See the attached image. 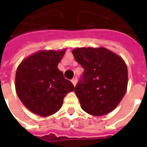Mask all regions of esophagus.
Segmentation results:
<instances>
[{"label": "esophagus", "instance_id": "34e87169", "mask_svg": "<svg viewBox=\"0 0 147 147\" xmlns=\"http://www.w3.org/2000/svg\"><path fill=\"white\" fill-rule=\"evenodd\" d=\"M77 81H78V79H77L76 77H75V78H73V79L71 80V82H72V83L74 84V86H75V85H76Z\"/></svg>", "mask_w": 147, "mask_h": 147}]
</instances>
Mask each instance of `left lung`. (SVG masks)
Wrapping results in <instances>:
<instances>
[{
  "label": "left lung",
  "mask_w": 147,
  "mask_h": 147,
  "mask_svg": "<svg viewBox=\"0 0 147 147\" xmlns=\"http://www.w3.org/2000/svg\"><path fill=\"white\" fill-rule=\"evenodd\" d=\"M84 69L74 88L82 109L95 116L114 110L126 92L127 69L121 57L104 47H82L73 51Z\"/></svg>",
  "instance_id": "1"
}]
</instances>
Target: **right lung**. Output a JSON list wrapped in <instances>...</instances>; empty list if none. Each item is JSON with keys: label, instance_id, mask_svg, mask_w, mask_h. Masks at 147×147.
Listing matches in <instances>:
<instances>
[{"label": "right lung", "instance_id": "add662e5", "mask_svg": "<svg viewBox=\"0 0 147 147\" xmlns=\"http://www.w3.org/2000/svg\"><path fill=\"white\" fill-rule=\"evenodd\" d=\"M62 51H43L25 59L18 67L16 92L28 110L47 117L61 108L66 94L74 91L73 83L65 79L57 65L65 55Z\"/></svg>", "mask_w": 147, "mask_h": 147}]
</instances>
